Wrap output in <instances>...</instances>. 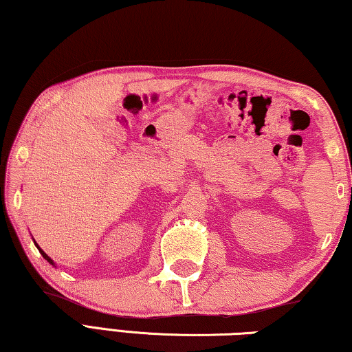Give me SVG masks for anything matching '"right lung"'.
Segmentation results:
<instances>
[{
  "mask_svg": "<svg viewBox=\"0 0 352 352\" xmlns=\"http://www.w3.org/2000/svg\"><path fill=\"white\" fill-rule=\"evenodd\" d=\"M35 247H37V248H38V252L41 253V256H43V258H45V259H46L47 262H50V264H52V265H56V264H54V261H52V259L50 258V256H47V254H46V253L43 252V250H41V248H40V247L37 245V243H35Z\"/></svg>",
  "mask_w": 352,
  "mask_h": 352,
  "instance_id": "1",
  "label": "right lung"
}]
</instances>
